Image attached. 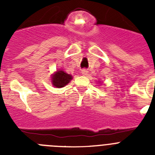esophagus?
<instances>
[{
    "label": "esophagus",
    "mask_w": 155,
    "mask_h": 155,
    "mask_svg": "<svg viewBox=\"0 0 155 155\" xmlns=\"http://www.w3.org/2000/svg\"><path fill=\"white\" fill-rule=\"evenodd\" d=\"M87 73H88V71H87L86 69H83V70H82V71H81V74H83V75H87Z\"/></svg>",
    "instance_id": "esophagus-1"
}]
</instances>
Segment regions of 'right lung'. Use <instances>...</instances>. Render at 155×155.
Wrapping results in <instances>:
<instances>
[{
  "label": "right lung",
  "instance_id": "right-lung-1",
  "mask_svg": "<svg viewBox=\"0 0 155 155\" xmlns=\"http://www.w3.org/2000/svg\"><path fill=\"white\" fill-rule=\"evenodd\" d=\"M72 79V76L63 71H58L52 77L53 84L57 87H62L68 84Z\"/></svg>",
  "mask_w": 155,
  "mask_h": 155
}]
</instances>
